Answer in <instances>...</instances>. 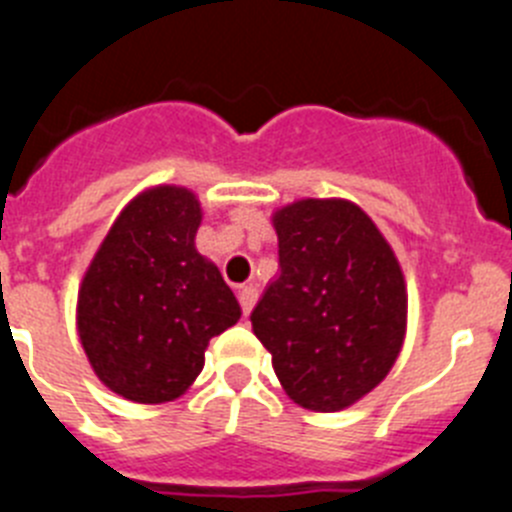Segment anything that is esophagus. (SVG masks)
Segmentation results:
<instances>
[{"instance_id": "obj_1", "label": "esophagus", "mask_w": 512, "mask_h": 512, "mask_svg": "<svg viewBox=\"0 0 512 512\" xmlns=\"http://www.w3.org/2000/svg\"><path fill=\"white\" fill-rule=\"evenodd\" d=\"M238 300H241L243 315H248V312L253 310V305H256V300H259V289H256V287H241V292H238Z\"/></svg>"}]
</instances>
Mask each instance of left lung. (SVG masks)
Returning <instances> with one entry per match:
<instances>
[{"instance_id": "left-lung-1", "label": "left lung", "mask_w": 512, "mask_h": 512, "mask_svg": "<svg viewBox=\"0 0 512 512\" xmlns=\"http://www.w3.org/2000/svg\"><path fill=\"white\" fill-rule=\"evenodd\" d=\"M279 277L251 312L289 400L336 413L382 382L408 328L400 261L348 200H297L271 215Z\"/></svg>"}]
</instances>
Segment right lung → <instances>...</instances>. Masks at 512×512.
Segmentation results:
<instances>
[{
  "instance_id": "1",
  "label": "right lung",
  "mask_w": 512,
  "mask_h": 512,
  "mask_svg": "<svg viewBox=\"0 0 512 512\" xmlns=\"http://www.w3.org/2000/svg\"><path fill=\"white\" fill-rule=\"evenodd\" d=\"M202 207L174 184L122 207L81 279L76 330L94 374L140 405L171 402L205 366L210 338L238 323L241 305L194 235Z\"/></svg>"
}]
</instances>
